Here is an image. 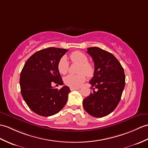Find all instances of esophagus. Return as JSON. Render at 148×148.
I'll list each match as a JSON object with an SVG mask.
<instances>
[{"label":"esophagus","mask_w":148,"mask_h":148,"mask_svg":"<svg viewBox=\"0 0 148 148\" xmlns=\"http://www.w3.org/2000/svg\"><path fill=\"white\" fill-rule=\"evenodd\" d=\"M71 91H74V90H78L79 88H70Z\"/></svg>","instance_id":"esophagus-1"}]
</instances>
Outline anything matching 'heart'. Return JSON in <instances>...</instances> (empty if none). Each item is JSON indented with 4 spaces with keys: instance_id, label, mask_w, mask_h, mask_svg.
I'll return each instance as SVG.
<instances>
[{
    "instance_id": "b5f03b06",
    "label": "heart",
    "mask_w": 148,
    "mask_h": 148,
    "mask_svg": "<svg viewBox=\"0 0 148 148\" xmlns=\"http://www.w3.org/2000/svg\"><path fill=\"white\" fill-rule=\"evenodd\" d=\"M71 61L73 63L80 65L78 73L79 74H69L64 77V83L71 88H78L85 81L86 77L84 74L88 77H91L95 73V67L91 63L88 62V58L81 51H75L70 56ZM69 64L66 57H62L58 60L57 64L58 71L62 74H66L69 70Z\"/></svg>"
}]
</instances>
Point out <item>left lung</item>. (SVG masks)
Listing matches in <instances>:
<instances>
[{
	"label": "left lung",
	"mask_w": 148,
	"mask_h": 148,
	"mask_svg": "<svg viewBox=\"0 0 148 148\" xmlns=\"http://www.w3.org/2000/svg\"><path fill=\"white\" fill-rule=\"evenodd\" d=\"M87 53L93 60L95 73L90 81L92 91L83 99V107L94 117L112 113L121 100L125 84L124 71L115 57L98 47L88 48Z\"/></svg>",
	"instance_id": "obj_1"
}]
</instances>
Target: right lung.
<instances>
[{"instance_id": "1", "label": "right lung", "mask_w": 148, "mask_h": 148, "mask_svg": "<svg viewBox=\"0 0 148 148\" xmlns=\"http://www.w3.org/2000/svg\"><path fill=\"white\" fill-rule=\"evenodd\" d=\"M68 50L49 47L38 51L23 68L19 79L21 92L28 107L38 115H55L66 104L69 88L64 86L58 90L51 85L64 84L57 64Z\"/></svg>"}]
</instances>
